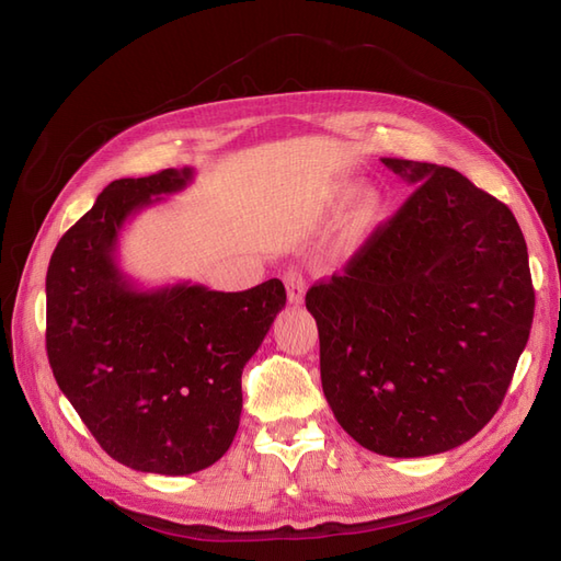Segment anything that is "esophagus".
<instances>
[{"label": "esophagus", "instance_id": "esophagus-1", "mask_svg": "<svg viewBox=\"0 0 561 561\" xmlns=\"http://www.w3.org/2000/svg\"><path fill=\"white\" fill-rule=\"evenodd\" d=\"M285 287H287V299L290 304H301L304 301V293H307V280L299 274L297 268H287L285 271Z\"/></svg>", "mask_w": 561, "mask_h": 561}]
</instances>
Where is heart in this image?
Returning <instances> with one entry per match:
<instances>
[{"mask_svg": "<svg viewBox=\"0 0 561 561\" xmlns=\"http://www.w3.org/2000/svg\"><path fill=\"white\" fill-rule=\"evenodd\" d=\"M353 196V186L342 184L332 196L330 208L336 210L342 208L344 203ZM381 217V196L375 190H365L358 196H355L351 210L344 217V227L342 233H339V252H355L367 239L369 233L375 231Z\"/></svg>", "mask_w": 561, "mask_h": 561, "instance_id": "heart-1", "label": "heart"}]
</instances>
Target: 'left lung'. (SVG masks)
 I'll list each match as a JSON object with an SVG mask.
<instances>
[{
    "label": "left lung",
    "instance_id": "8db88e82",
    "mask_svg": "<svg viewBox=\"0 0 561 561\" xmlns=\"http://www.w3.org/2000/svg\"><path fill=\"white\" fill-rule=\"evenodd\" d=\"M416 186L342 276L307 293L320 381L365 449L416 458L468 443L496 414L534 322L515 215L454 168L381 159Z\"/></svg>",
    "mask_w": 561,
    "mask_h": 561
}]
</instances>
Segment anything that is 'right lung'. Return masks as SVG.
<instances>
[{
    "instance_id": "add662e5",
    "label": "right lung",
    "mask_w": 561,
    "mask_h": 561,
    "mask_svg": "<svg viewBox=\"0 0 561 561\" xmlns=\"http://www.w3.org/2000/svg\"><path fill=\"white\" fill-rule=\"evenodd\" d=\"M194 168L114 180L58 241L46 271V353L81 421L114 461L192 474L239 431L241 375L285 307L278 278L245 293L140 287L118 264L130 217L178 194Z\"/></svg>"
}]
</instances>
